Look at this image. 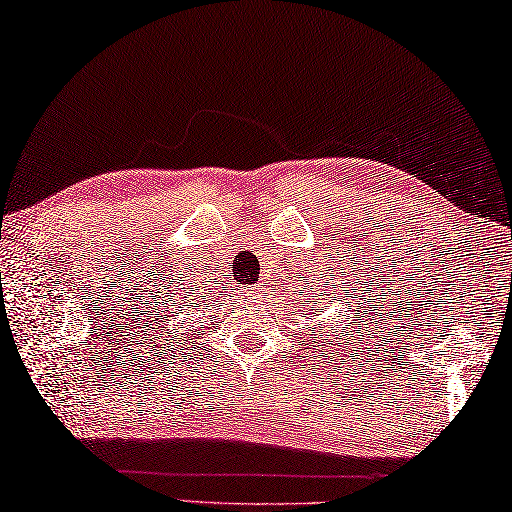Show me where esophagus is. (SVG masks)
<instances>
[{
  "mask_svg": "<svg viewBox=\"0 0 512 512\" xmlns=\"http://www.w3.org/2000/svg\"><path fill=\"white\" fill-rule=\"evenodd\" d=\"M253 293H259V291H253Z\"/></svg>",
  "mask_w": 512,
  "mask_h": 512,
  "instance_id": "34e87169",
  "label": "esophagus"
}]
</instances>
